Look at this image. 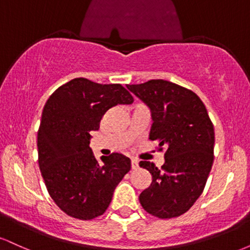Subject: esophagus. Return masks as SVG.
Masks as SVG:
<instances>
[{"mask_svg":"<svg viewBox=\"0 0 250 250\" xmlns=\"http://www.w3.org/2000/svg\"><path fill=\"white\" fill-rule=\"evenodd\" d=\"M139 168V161H137V160H135V159H131V169H137Z\"/></svg>","mask_w":250,"mask_h":250,"instance_id":"esophagus-1","label":"esophagus"}]
</instances>
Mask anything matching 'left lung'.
<instances>
[{"mask_svg":"<svg viewBox=\"0 0 250 250\" xmlns=\"http://www.w3.org/2000/svg\"><path fill=\"white\" fill-rule=\"evenodd\" d=\"M127 88L149 108V139L165 148V163L141 161L151 183L140 194V203L160 219L182 215L205 189L214 161L215 133L203 102L189 89L165 80H150Z\"/></svg>","mask_w":250,"mask_h":250,"instance_id":"left-lung-1","label":"left lung"}]
</instances>
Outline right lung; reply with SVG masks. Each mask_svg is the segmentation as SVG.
<instances>
[{
    "label": "right lung",
    "mask_w": 250,
    "mask_h": 250,
    "mask_svg": "<svg viewBox=\"0 0 250 250\" xmlns=\"http://www.w3.org/2000/svg\"><path fill=\"white\" fill-rule=\"evenodd\" d=\"M133 101L121 84L79 77L57 88L45 103L37 133L40 170L50 197L69 216L102 215L130 170V160L119 153L97 162L89 143L108 109Z\"/></svg>",
    "instance_id": "obj_1"
}]
</instances>
